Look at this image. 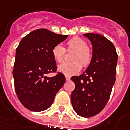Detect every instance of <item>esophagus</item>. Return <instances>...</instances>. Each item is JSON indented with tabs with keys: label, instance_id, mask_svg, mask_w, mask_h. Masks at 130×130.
<instances>
[{
	"label": "esophagus",
	"instance_id": "1",
	"mask_svg": "<svg viewBox=\"0 0 130 130\" xmlns=\"http://www.w3.org/2000/svg\"><path fill=\"white\" fill-rule=\"evenodd\" d=\"M65 79L67 80H69L70 79V76H65Z\"/></svg>",
	"mask_w": 130,
	"mask_h": 130
}]
</instances>
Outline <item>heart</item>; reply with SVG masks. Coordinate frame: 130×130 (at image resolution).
Returning <instances> with one entry per match:
<instances>
[{"mask_svg": "<svg viewBox=\"0 0 130 130\" xmlns=\"http://www.w3.org/2000/svg\"><path fill=\"white\" fill-rule=\"evenodd\" d=\"M68 51H74L71 56V62L62 63L58 67L59 72L65 76H73L79 72L82 66L88 67L92 62L93 58V51L87 45L84 39L78 36H74L67 43ZM52 54L56 62L60 63L64 60L65 49L60 44L56 45L52 50Z\"/></svg>", "mask_w": 130, "mask_h": 130, "instance_id": "1", "label": "heart"}]
</instances>
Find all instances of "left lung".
Returning <instances> with one entry per match:
<instances>
[{
  "mask_svg": "<svg viewBox=\"0 0 130 130\" xmlns=\"http://www.w3.org/2000/svg\"><path fill=\"white\" fill-rule=\"evenodd\" d=\"M83 35L92 43L93 58L83 74L71 78L75 83L71 101L76 113L87 118L100 113L109 101L116 80L118 55L113 43L103 36Z\"/></svg>",
  "mask_w": 130,
  "mask_h": 130,
  "instance_id": "obj_1",
  "label": "left lung"
}]
</instances>
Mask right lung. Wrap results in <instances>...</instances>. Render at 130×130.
<instances>
[{
	"label": "right lung",
	"instance_id": "right-lung-1",
	"mask_svg": "<svg viewBox=\"0 0 130 130\" xmlns=\"http://www.w3.org/2000/svg\"><path fill=\"white\" fill-rule=\"evenodd\" d=\"M46 29L31 31L16 48L13 70L14 87L19 101L27 109L41 111L52 105L54 97L65 82L64 74L57 71L52 48L68 38ZM49 73H56L47 77Z\"/></svg>",
	"mask_w": 130,
	"mask_h": 130
}]
</instances>
